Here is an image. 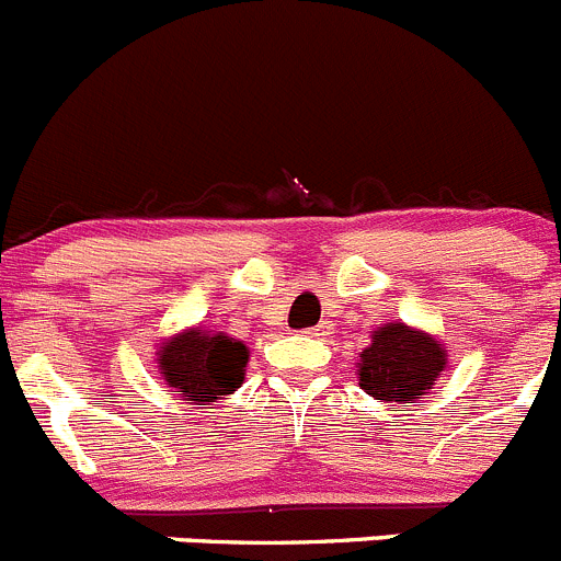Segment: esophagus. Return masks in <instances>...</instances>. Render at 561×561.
I'll list each match as a JSON object with an SVG mask.
<instances>
[{
    "label": "esophagus",
    "mask_w": 561,
    "mask_h": 561,
    "mask_svg": "<svg viewBox=\"0 0 561 561\" xmlns=\"http://www.w3.org/2000/svg\"><path fill=\"white\" fill-rule=\"evenodd\" d=\"M330 327H332V324H327V321H321L319 327H313V330H308V332H305V335H313V337L327 335V332H330Z\"/></svg>",
    "instance_id": "1"
}]
</instances>
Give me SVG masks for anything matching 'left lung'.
Instances as JSON below:
<instances>
[{
	"instance_id": "8db88e82",
	"label": "left lung",
	"mask_w": 561,
	"mask_h": 561,
	"mask_svg": "<svg viewBox=\"0 0 561 561\" xmlns=\"http://www.w3.org/2000/svg\"><path fill=\"white\" fill-rule=\"evenodd\" d=\"M447 368V346L431 332L403 321L376 327L368 348L359 352L357 379L368 396L385 403H414L434 390Z\"/></svg>"
}]
</instances>
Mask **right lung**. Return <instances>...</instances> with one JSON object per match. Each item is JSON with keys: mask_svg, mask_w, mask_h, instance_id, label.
Returning <instances> with one entry per match:
<instances>
[{"mask_svg": "<svg viewBox=\"0 0 561 561\" xmlns=\"http://www.w3.org/2000/svg\"><path fill=\"white\" fill-rule=\"evenodd\" d=\"M158 370L180 401L213 407L245 381L251 348L226 332L187 327L158 343Z\"/></svg>", "mask_w": 561, "mask_h": 561, "instance_id": "right-lung-1", "label": "right lung"}]
</instances>
